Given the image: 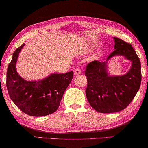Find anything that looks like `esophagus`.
I'll return each mask as SVG.
<instances>
[{
  "label": "esophagus",
  "instance_id": "esophagus-1",
  "mask_svg": "<svg viewBox=\"0 0 148 148\" xmlns=\"http://www.w3.org/2000/svg\"><path fill=\"white\" fill-rule=\"evenodd\" d=\"M74 74L75 76H77V75H80L81 74V70L80 68H76V69L74 70Z\"/></svg>",
  "mask_w": 148,
  "mask_h": 148
}]
</instances>
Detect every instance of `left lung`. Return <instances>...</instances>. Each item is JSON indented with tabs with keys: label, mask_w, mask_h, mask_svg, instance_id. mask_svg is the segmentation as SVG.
I'll return each mask as SVG.
<instances>
[{
	"label": "left lung",
	"mask_w": 148,
	"mask_h": 148,
	"mask_svg": "<svg viewBox=\"0 0 148 148\" xmlns=\"http://www.w3.org/2000/svg\"><path fill=\"white\" fill-rule=\"evenodd\" d=\"M114 51L106 61L94 60L86 66V90L88 102L100 113H114L125 109L140 89L142 72L140 58L130 44L114 37ZM116 56H124L132 62L131 69L122 76H112L107 72V62Z\"/></svg>",
	"instance_id": "8db88e82"
}]
</instances>
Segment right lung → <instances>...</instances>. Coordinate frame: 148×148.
I'll return each mask as SVG.
<instances>
[{"instance_id":"add662e5","label":"right lung","mask_w":148,"mask_h":148,"mask_svg":"<svg viewBox=\"0 0 148 148\" xmlns=\"http://www.w3.org/2000/svg\"><path fill=\"white\" fill-rule=\"evenodd\" d=\"M24 43L13 53L6 72V87L14 104L28 115L45 116L58 108L63 94L73 78V71L65 74H50L45 78L27 81L18 74L16 69L19 53Z\"/></svg>"}]
</instances>
